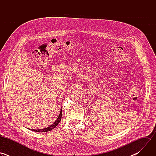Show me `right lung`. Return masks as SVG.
Returning <instances> with one entry per match:
<instances>
[{
  "mask_svg": "<svg viewBox=\"0 0 156 156\" xmlns=\"http://www.w3.org/2000/svg\"><path fill=\"white\" fill-rule=\"evenodd\" d=\"M62 108L60 110V112L59 114V115L58 117V118L57 119V120L51 125H50L49 127H47L46 128H43V129H30V130L36 131V132H47V131H49L52 129H53L54 128H55V126L59 123V122H60L61 119H62Z\"/></svg>",
  "mask_w": 156,
  "mask_h": 156,
  "instance_id": "obj_1",
  "label": "right lung"
}]
</instances>
